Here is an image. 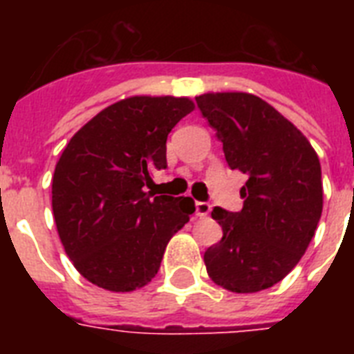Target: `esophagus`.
<instances>
[{"label":"esophagus","instance_id":"34e87169","mask_svg":"<svg viewBox=\"0 0 354 354\" xmlns=\"http://www.w3.org/2000/svg\"><path fill=\"white\" fill-rule=\"evenodd\" d=\"M194 207H196V215L198 216H207L211 213V205L207 202H196Z\"/></svg>","mask_w":354,"mask_h":354}]
</instances>
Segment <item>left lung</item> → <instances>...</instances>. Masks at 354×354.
I'll use <instances>...</instances> for the list:
<instances>
[{
  "label": "left lung",
  "mask_w": 354,
  "mask_h": 354,
  "mask_svg": "<svg viewBox=\"0 0 354 354\" xmlns=\"http://www.w3.org/2000/svg\"><path fill=\"white\" fill-rule=\"evenodd\" d=\"M196 104L216 130L230 169L248 174L242 209L211 211L224 235L205 250L207 274L236 294L270 288L299 263L318 227V154L288 119L252 93H204Z\"/></svg>",
  "instance_id": "left-lung-1"
}]
</instances>
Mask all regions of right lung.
<instances>
[{
  "label": "right lung",
  "instance_id": "add662e5",
  "mask_svg": "<svg viewBox=\"0 0 354 354\" xmlns=\"http://www.w3.org/2000/svg\"><path fill=\"white\" fill-rule=\"evenodd\" d=\"M194 110L187 97H128L88 121L53 176L58 236L80 275L112 292L158 274L171 236L194 213L189 196L147 191L167 167V136Z\"/></svg>",
  "mask_w": 354,
  "mask_h": 354
}]
</instances>
